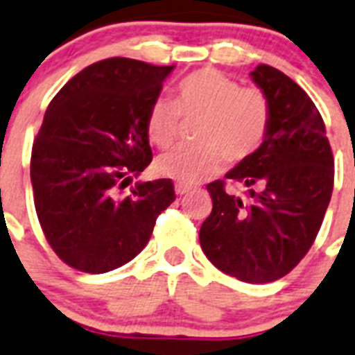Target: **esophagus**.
<instances>
[{"label": "esophagus", "mask_w": 355, "mask_h": 355, "mask_svg": "<svg viewBox=\"0 0 355 355\" xmlns=\"http://www.w3.org/2000/svg\"><path fill=\"white\" fill-rule=\"evenodd\" d=\"M175 193H177V195H187V193H191V187H187V186H182V184H177V186H175Z\"/></svg>", "instance_id": "34e87169"}]
</instances>
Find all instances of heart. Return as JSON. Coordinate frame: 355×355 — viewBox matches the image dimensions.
Returning a JSON list of instances; mask_svg holds the SVG:
<instances>
[{
  "label": "heart",
  "mask_w": 355,
  "mask_h": 355,
  "mask_svg": "<svg viewBox=\"0 0 355 355\" xmlns=\"http://www.w3.org/2000/svg\"><path fill=\"white\" fill-rule=\"evenodd\" d=\"M182 117H200L196 148H177L160 155L155 171L184 186L213 177L223 160L242 162L263 144L270 124V103L254 86L240 88L233 77L202 68L177 85L175 103L157 97L146 117V133L159 148H168L178 135Z\"/></svg>",
  "instance_id": "1"
}]
</instances>
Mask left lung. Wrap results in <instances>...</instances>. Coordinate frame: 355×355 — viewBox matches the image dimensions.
I'll return each mask as SVG.
<instances>
[{
	"mask_svg": "<svg viewBox=\"0 0 355 355\" xmlns=\"http://www.w3.org/2000/svg\"><path fill=\"white\" fill-rule=\"evenodd\" d=\"M251 79L270 103L263 144L225 178L247 198L207 184L213 211L200 227L207 260L247 284L284 278L314 243L334 187V159L323 119L302 86L284 71L258 64Z\"/></svg>",
	"mask_w": 355,
	"mask_h": 355,
	"instance_id": "obj_1",
	"label": "left lung"
}]
</instances>
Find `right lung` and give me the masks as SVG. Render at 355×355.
Masks as SVG:
<instances>
[{
  "instance_id": "1",
  "label": "right lung",
  "mask_w": 355,
  "mask_h": 355,
  "mask_svg": "<svg viewBox=\"0 0 355 355\" xmlns=\"http://www.w3.org/2000/svg\"><path fill=\"white\" fill-rule=\"evenodd\" d=\"M175 67L112 58L71 77L32 146L35 213L53 252L101 274L133 260L173 200L169 178L126 187L151 162L146 117Z\"/></svg>"
}]
</instances>
